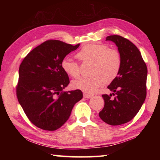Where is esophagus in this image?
Masks as SVG:
<instances>
[{
  "label": "esophagus",
  "instance_id": "1",
  "mask_svg": "<svg viewBox=\"0 0 160 160\" xmlns=\"http://www.w3.org/2000/svg\"><path fill=\"white\" fill-rule=\"evenodd\" d=\"M83 95H84V97H85V98H87V99H90L92 97V94H86V93H84Z\"/></svg>",
  "mask_w": 160,
  "mask_h": 160
}]
</instances>
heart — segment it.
Returning <instances> with one entry per match:
<instances>
[{
    "mask_svg": "<svg viewBox=\"0 0 160 160\" xmlns=\"http://www.w3.org/2000/svg\"><path fill=\"white\" fill-rule=\"evenodd\" d=\"M76 57L83 62H91L89 77L72 81V87L85 93L92 94L103 82L110 83L117 77L121 66V57L118 51L109 48L106 44H86L78 51ZM61 68L69 76L76 78L80 75L78 63L68 57L61 61Z\"/></svg>",
    "mask_w": 160,
    "mask_h": 160,
    "instance_id": "b5f03b06",
    "label": "heart"
}]
</instances>
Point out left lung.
I'll return each mask as SVG.
<instances>
[{
    "label": "left lung",
    "instance_id": "8db88e82",
    "mask_svg": "<svg viewBox=\"0 0 160 160\" xmlns=\"http://www.w3.org/2000/svg\"><path fill=\"white\" fill-rule=\"evenodd\" d=\"M106 40L118 47L121 66L118 76L107 87L113 93L102 95L104 107L99 116L107 124L118 126L132 120L144 103L148 68L138 48L128 39L111 35Z\"/></svg>",
    "mask_w": 160,
    "mask_h": 160
}]
</instances>
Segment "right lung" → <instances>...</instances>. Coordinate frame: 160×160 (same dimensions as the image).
<instances>
[{
    "instance_id": "add662e5",
    "label": "right lung",
    "mask_w": 160,
    "mask_h": 160,
    "mask_svg": "<svg viewBox=\"0 0 160 160\" xmlns=\"http://www.w3.org/2000/svg\"><path fill=\"white\" fill-rule=\"evenodd\" d=\"M75 46L48 40L31 51L19 68L18 102L29 120L38 128L56 131L69 118L75 104L82 98L80 90L64 92L70 82L61 61Z\"/></svg>"
}]
</instances>
